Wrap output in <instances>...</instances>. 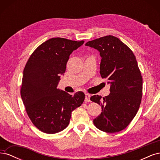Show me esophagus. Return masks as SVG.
Masks as SVG:
<instances>
[{
    "mask_svg": "<svg viewBox=\"0 0 160 160\" xmlns=\"http://www.w3.org/2000/svg\"><path fill=\"white\" fill-rule=\"evenodd\" d=\"M90 94L89 93H86L85 94V102H90Z\"/></svg>",
    "mask_w": 160,
    "mask_h": 160,
    "instance_id": "34e87169",
    "label": "esophagus"
}]
</instances>
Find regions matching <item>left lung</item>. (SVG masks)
<instances>
[{"label":"left lung","instance_id":"1","mask_svg":"<svg viewBox=\"0 0 160 160\" xmlns=\"http://www.w3.org/2000/svg\"><path fill=\"white\" fill-rule=\"evenodd\" d=\"M85 45L99 51L101 76L111 84L109 95L91 97V101L102 108L93 123L104 132H120L134 118L142 101L143 79L136 58L126 45L112 35L88 41Z\"/></svg>","mask_w":160,"mask_h":160}]
</instances>
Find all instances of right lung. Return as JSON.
Segmentation results:
<instances>
[{
  "label": "right lung",
  "mask_w": 160,
  "mask_h": 160,
  "mask_svg": "<svg viewBox=\"0 0 160 160\" xmlns=\"http://www.w3.org/2000/svg\"><path fill=\"white\" fill-rule=\"evenodd\" d=\"M84 41L52 38L34 51L23 71L21 95L28 118L41 132L52 134L65 129L71 113L83 103L85 94L71 95L57 89L69 55Z\"/></svg>",
  "instance_id": "1"
}]
</instances>
